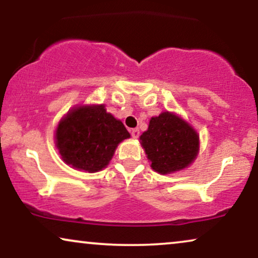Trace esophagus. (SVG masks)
<instances>
[{"mask_svg":"<svg viewBox=\"0 0 258 258\" xmlns=\"http://www.w3.org/2000/svg\"><path fill=\"white\" fill-rule=\"evenodd\" d=\"M132 136L134 137V139H137V137L140 136V130L137 129V128H135V129H132Z\"/></svg>","mask_w":258,"mask_h":258,"instance_id":"1","label":"esophagus"}]
</instances>
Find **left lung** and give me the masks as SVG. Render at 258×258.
I'll return each instance as SVG.
<instances>
[{"mask_svg": "<svg viewBox=\"0 0 258 258\" xmlns=\"http://www.w3.org/2000/svg\"><path fill=\"white\" fill-rule=\"evenodd\" d=\"M140 140L151 168L160 174L189 167L200 149V137L192 126L169 111L151 117Z\"/></svg>", "mask_w": 258, "mask_h": 258, "instance_id": "left-lung-1", "label": "left lung"}]
</instances>
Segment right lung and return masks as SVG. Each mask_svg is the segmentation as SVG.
I'll use <instances>...</instances> for the list:
<instances>
[{
	"mask_svg": "<svg viewBox=\"0 0 258 258\" xmlns=\"http://www.w3.org/2000/svg\"><path fill=\"white\" fill-rule=\"evenodd\" d=\"M129 137L123 123L107 112L104 104L83 105L59 121L55 143L67 164L96 172L107 167L118 143Z\"/></svg>",
	"mask_w": 258,
	"mask_h": 258,
	"instance_id": "1",
	"label": "right lung"
}]
</instances>
